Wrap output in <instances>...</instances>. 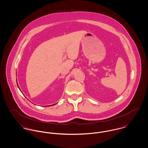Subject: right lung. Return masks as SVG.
<instances>
[{
    "label": "right lung",
    "instance_id": "right-lung-1",
    "mask_svg": "<svg viewBox=\"0 0 148 148\" xmlns=\"http://www.w3.org/2000/svg\"><path fill=\"white\" fill-rule=\"evenodd\" d=\"M18 88H19V87H18ZM19 89H20V88H19Z\"/></svg>",
    "mask_w": 148,
    "mask_h": 148
}]
</instances>
